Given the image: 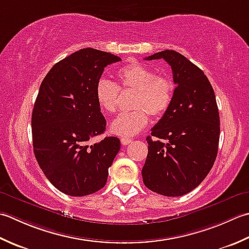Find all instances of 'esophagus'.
I'll return each instance as SVG.
<instances>
[{"label":"esophagus","instance_id":"34e87169","mask_svg":"<svg viewBox=\"0 0 249 249\" xmlns=\"http://www.w3.org/2000/svg\"><path fill=\"white\" fill-rule=\"evenodd\" d=\"M120 142H121V144L125 146V145H129L130 143H132V140L128 139V138H121Z\"/></svg>","mask_w":249,"mask_h":249}]
</instances>
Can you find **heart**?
Here are the masks:
<instances>
[{"mask_svg":"<svg viewBox=\"0 0 249 249\" xmlns=\"http://www.w3.org/2000/svg\"><path fill=\"white\" fill-rule=\"evenodd\" d=\"M119 85L107 79H100L94 95L99 107L106 114H114L118 108L119 89L134 91L131 108L134 110L120 114L110 124V131L116 135L133 136L149 123V117L159 118L170 107L174 95V84L163 75H157L153 69L139 62H131L117 72Z\"/></svg>","mask_w":249,"mask_h":249,"instance_id":"b5f03b06","label":"heart"}]
</instances>
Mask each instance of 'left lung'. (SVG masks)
Segmentation results:
<instances>
[{
    "label": "left lung",
    "mask_w": 249,
    "mask_h": 249,
    "mask_svg": "<svg viewBox=\"0 0 249 249\" xmlns=\"http://www.w3.org/2000/svg\"><path fill=\"white\" fill-rule=\"evenodd\" d=\"M155 59L171 65L176 88L170 107L146 138L148 155L142 176L156 194L180 196L196 188L214 165L219 111L209 78L196 64L175 50L146 58Z\"/></svg>",
    "instance_id": "1"
}]
</instances>
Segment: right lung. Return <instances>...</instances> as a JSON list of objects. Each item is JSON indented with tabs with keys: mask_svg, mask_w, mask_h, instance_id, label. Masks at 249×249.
<instances>
[{
	"mask_svg": "<svg viewBox=\"0 0 249 249\" xmlns=\"http://www.w3.org/2000/svg\"><path fill=\"white\" fill-rule=\"evenodd\" d=\"M120 60L80 49L55 63L40 84L31 120L34 155L47 179L65 195H92L107 181L119 139L109 136L90 146L87 142L106 126L95 86L104 68Z\"/></svg>",
	"mask_w": 249,
	"mask_h": 249,
	"instance_id": "right-lung-1",
	"label": "right lung"
}]
</instances>
